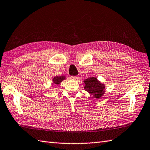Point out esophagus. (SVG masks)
Wrapping results in <instances>:
<instances>
[{
    "label": "esophagus",
    "mask_w": 150,
    "mask_h": 150,
    "mask_svg": "<svg viewBox=\"0 0 150 150\" xmlns=\"http://www.w3.org/2000/svg\"><path fill=\"white\" fill-rule=\"evenodd\" d=\"M70 79H71L73 80H76L79 79V77L76 76H70Z\"/></svg>",
    "instance_id": "34e87169"
}]
</instances>
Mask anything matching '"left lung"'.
<instances>
[{
    "mask_svg": "<svg viewBox=\"0 0 150 150\" xmlns=\"http://www.w3.org/2000/svg\"><path fill=\"white\" fill-rule=\"evenodd\" d=\"M85 83L84 89L94 96V98L99 99L105 93V86L103 83L98 81L97 78L89 77L83 80Z\"/></svg>",
    "mask_w": 150,
    "mask_h": 150,
    "instance_id": "8db88e82",
    "label": "left lung"
}]
</instances>
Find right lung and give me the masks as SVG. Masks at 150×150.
I'll return each instance as SVG.
<instances>
[{"label":"right lung","mask_w":150,"mask_h":150,"mask_svg":"<svg viewBox=\"0 0 150 150\" xmlns=\"http://www.w3.org/2000/svg\"><path fill=\"white\" fill-rule=\"evenodd\" d=\"M65 79H66V77H65L64 76H56L52 79V82L53 83L58 85V84H59Z\"/></svg>","instance_id":"1"}]
</instances>
